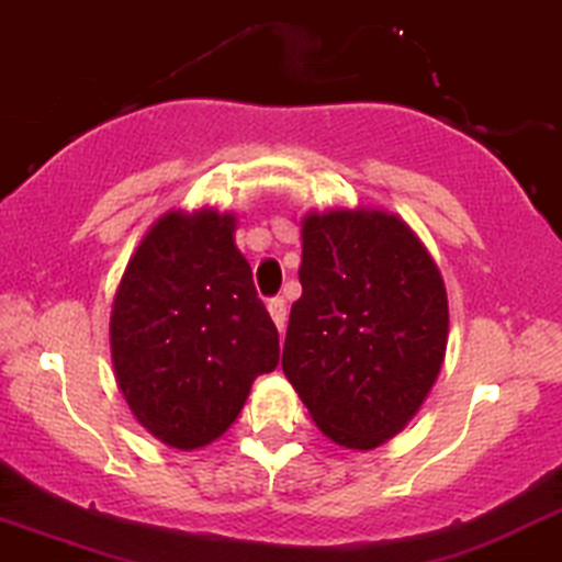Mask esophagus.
Segmentation results:
<instances>
[{"instance_id": "34e87169", "label": "esophagus", "mask_w": 562, "mask_h": 562, "mask_svg": "<svg viewBox=\"0 0 562 562\" xmlns=\"http://www.w3.org/2000/svg\"><path fill=\"white\" fill-rule=\"evenodd\" d=\"M269 314H271V319H274V325H277V330H285V323H288V304H285V299H271L269 301Z\"/></svg>"}]
</instances>
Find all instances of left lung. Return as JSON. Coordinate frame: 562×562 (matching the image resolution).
<instances>
[{
  "instance_id": "8db88e82",
  "label": "left lung",
  "mask_w": 562,
  "mask_h": 562,
  "mask_svg": "<svg viewBox=\"0 0 562 562\" xmlns=\"http://www.w3.org/2000/svg\"><path fill=\"white\" fill-rule=\"evenodd\" d=\"M301 239L282 371L333 442L371 451L411 422L440 373L446 285L397 215L312 213Z\"/></svg>"
}]
</instances>
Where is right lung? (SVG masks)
Returning a JSON list of instances; mask_svg holds the SVG:
<instances>
[{"label":"right lung","mask_w":562,"mask_h":562,"mask_svg":"<svg viewBox=\"0 0 562 562\" xmlns=\"http://www.w3.org/2000/svg\"><path fill=\"white\" fill-rule=\"evenodd\" d=\"M234 215L168 213L133 252L111 306V362L133 416L172 448L232 427L280 336L234 245Z\"/></svg>","instance_id":"1"}]
</instances>
